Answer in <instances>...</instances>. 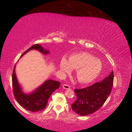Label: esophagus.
<instances>
[{
    "mask_svg": "<svg viewBox=\"0 0 132 132\" xmlns=\"http://www.w3.org/2000/svg\"><path fill=\"white\" fill-rule=\"evenodd\" d=\"M63 89H70V86H69V85H68V84H63Z\"/></svg>",
    "mask_w": 132,
    "mask_h": 132,
    "instance_id": "obj_1",
    "label": "esophagus"
}]
</instances>
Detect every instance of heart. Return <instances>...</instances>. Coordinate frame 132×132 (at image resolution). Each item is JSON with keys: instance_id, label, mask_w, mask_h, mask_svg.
I'll return each instance as SVG.
<instances>
[{"instance_id": "b5f03b06", "label": "heart", "mask_w": 132, "mask_h": 132, "mask_svg": "<svg viewBox=\"0 0 132 132\" xmlns=\"http://www.w3.org/2000/svg\"><path fill=\"white\" fill-rule=\"evenodd\" d=\"M61 71L69 72L71 69H76V77L81 83H89L95 79L102 71V64L99 59L86 52L72 54L68 61L62 59L60 63Z\"/></svg>"}]
</instances>
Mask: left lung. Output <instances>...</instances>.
<instances>
[{"mask_svg":"<svg viewBox=\"0 0 132 132\" xmlns=\"http://www.w3.org/2000/svg\"><path fill=\"white\" fill-rule=\"evenodd\" d=\"M113 83V72L102 81L86 88L75 89L77 99L71 104L72 109L81 116L91 114L98 110L109 96Z\"/></svg>","mask_w":132,"mask_h":132,"instance_id":"obj_1","label":"left lung"}]
</instances>
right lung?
I'll list each match as a JSON object with an SVG mask.
<instances>
[{
    "label": "right lung",
    "mask_w": 132,
    "mask_h": 132,
    "mask_svg": "<svg viewBox=\"0 0 132 132\" xmlns=\"http://www.w3.org/2000/svg\"><path fill=\"white\" fill-rule=\"evenodd\" d=\"M31 50H38L45 54L49 53V51L45 50L44 48L41 45L36 44L25 51L22 54V56ZM15 66L13 68L12 73V88L13 95L16 101L24 109L33 112L43 110L46 107L48 100L50 95L56 89L60 87V82L53 81V80H47L35 90L31 92V94H27L23 92L22 89L18 82L15 72Z\"/></svg>",
    "instance_id": "right-lung-1"
}]
</instances>
